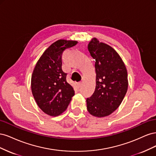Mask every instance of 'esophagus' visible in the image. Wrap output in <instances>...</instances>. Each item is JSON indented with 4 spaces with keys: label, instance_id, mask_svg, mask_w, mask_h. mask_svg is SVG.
Instances as JSON below:
<instances>
[{
    "label": "esophagus",
    "instance_id": "1",
    "mask_svg": "<svg viewBox=\"0 0 156 156\" xmlns=\"http://www.w3.org/2000/svg\"><path fill=\"white\" fill-rule=\"evenodd\" d=\"M82 85H83V82H79V83H77V86L78 88H80L82 87Z\"/></svg>",
    "mask_w": 156,
    "mask_h": 156
}]
</instances>
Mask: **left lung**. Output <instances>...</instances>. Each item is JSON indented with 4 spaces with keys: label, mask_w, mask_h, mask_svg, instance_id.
Listing matches in <instances>:
<instances>
[{
    "label": "left lung",
    "mask_w": 156,
    "mask_h": 156,
    "mask_svg": "<svg viewBox=\"0 0 156 156\" xmlns=\"http://www.w3.org/2000/svg\"><path fill=\"white\" fill-rule=\"evenodd\" d=\"M89 53L96 62V88L87 100V108L91 115L102 118L116 111L123 101L128 87L126 65L111 46L96 37L88 45Z\"/></svg>",
    "instance_id": "obj_1"
}]
</instances>
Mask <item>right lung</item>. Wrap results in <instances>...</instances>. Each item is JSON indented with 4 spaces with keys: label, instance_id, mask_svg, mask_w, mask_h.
Wrapping results in <instances>:
<instances>
[{
    "label": "right lung",
    "instance_id": "right-lung-1",
    "mask_svg": "<svg viewBox=\"0 0 156 156\" xmlns=\"http://www.w3.org/2000/svg\"><path fill=\"white\" fill-rule=\"evenodd\" d=\"M75 40L60 39L52 44L41 55L33 70L31 90L40 109L51 116L64 112L74 96L62 69L63 51L75 46Z\"/></svg>",
    "mask_w": 156,
    "mask_h": 156
}]
</instances>
